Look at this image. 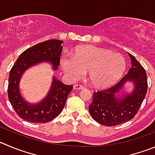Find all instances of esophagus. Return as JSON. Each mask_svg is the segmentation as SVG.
<instances>
[{"mask_svg": "<svg viewBox=\"0 0 155 155\" xmlns=\"http://www.w3.org/2000/svg\"><path fill=\"white\" fill-rule=\"evenodd\" d=\"M74 90H83V89H84V87L83 85L75 84V85H74Z\"/></svg>", "mask_w": 155, "mask_h": 155, "instance_id": "34e87169", "label": "esophagus"}]
</instances>
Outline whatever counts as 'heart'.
I'll return each instance as SVG.
<instances>
[{"mask_svg":"<svg viewBox=\"0 0 155 155\" xmlns=\"http://www.w3.org/2000/svg\"><path fill=\"white\" fill-rule=\"evenodd\" d=\"M60 64L71 81L81 78L88 70L89 79L97 87L115 84L126 69V61L121 54L92 45L77 48L73 55L63 54Z\"/></svg>","mask_w":155,"mask_h":155,"instance_id":"heart-1","label":"heart"}]
</instances>
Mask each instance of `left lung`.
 I'll return each instance as SVG.
<instances>
[{
  "label": "left lung",
  "instance_id": "1",
  "mask_svg": "<svg viewBox=\"0 0 155 155\" xmlns=\"http://www.w3.org/2000/svg\"><path fill=\"white\" fill-rule=\"evenodd\" d=\"M128 54L132 67L127 74L112 87L94 92L89 112L93 119L101 125L114 126L132 119L147 94L148 81L145 68L132 54ZM127 82L134 84V89L130 93L122 92Z\"/></svg>",
  "mask_w": 155,
  "mask_h": 155
}]
</instances>
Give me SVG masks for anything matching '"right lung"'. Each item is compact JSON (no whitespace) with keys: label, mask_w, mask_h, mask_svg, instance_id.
I'll return each instance as SVG.
<instances>
[{"label":"right lung","mask_w":155,"mask_h":155,"mask_svg":"<svg viewBox=\"0 0 155 155\" xmlns=\"http://www.w3.org/2000/svg\"><path fill=\"white\" fill-rule=\"evenodd\" d=\"M63 41L50 39L25 50L14 63L9 74L8 99L21 119L33 123H45L57 117L63 110L72 85H66L52 77L51 87L45 98L30 104L22 97L20 81L24 72L40 63H51L53 71L58 70Z\"/></svg>","instance_id":"right-lung-1"}]
</instances>
